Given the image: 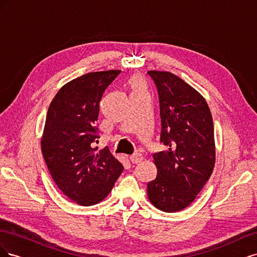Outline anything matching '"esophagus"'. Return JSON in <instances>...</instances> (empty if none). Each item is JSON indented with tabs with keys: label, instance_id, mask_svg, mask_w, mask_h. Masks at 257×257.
<instances>
[{
	"label": "esophagus",
	"instance_id": "1",
	"mask_svg": "<svg viewBox=\"0 0 257 257\" xmlns=\"http://www.w3.org/2000/svg\"><path fill=\"white\" fill-rule=\"evenodd\" d=\"M144 157L141 153H134L133 155H131L130 157V161L133 163V164H138V163H141L143 161Z\"/></svg>",
	"mask_w": 257,
	"mask_h": 257
}]
</instances>
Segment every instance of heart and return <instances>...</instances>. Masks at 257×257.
<instances>
[{
    "mask_svg": "<svg viewBox=\"0 0 257 257\" xmlns=\"http://www.w3.org/2000/svg\"><path fill=\"white\" fill-rule=\"evenodd\" d=\"M130 87L133 90V93L136 92H143L145 89V81L141 76L135 75L130 79Z\"/></svg>",
    "mask_w": 257,
    "mask_h": 257,
    "instance_id": "heart-1",
    "label": "heart"
}]
</instances>
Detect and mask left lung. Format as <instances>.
<instances>
[{
  "label": "left lung",
  "instance_id": "obj_1",
  "mask_svg": "<svg viewBox=\"0 0 257 257\" xmlns=\"http://www.w3.org/2000/svg\"><path fill=\"white\" fill-rule=\"evenodd\" d=\"M160 100L161 143L153 154L157 178L148 183L151 204L164 212L191 205L213 172L214 128L203 95L169 72L149 71Z\"/></svg>",
  "mask_w": 257,
  "mask_h": 257
}]
</instances>
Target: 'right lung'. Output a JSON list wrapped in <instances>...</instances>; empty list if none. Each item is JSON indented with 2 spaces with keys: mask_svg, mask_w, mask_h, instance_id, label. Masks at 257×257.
<instances>
[{
  "mask_svg": "<svg viewBox=\"0 0 257 257\" xmlns=\"http://www.w3.org/2000/svg\"><path fill=\"white\" fill-rule=\"evenodd\" d=\"M120 73H88L67 82L53 97L46 116L43 157L58 188L81 206L107 197L123 172L107 147L98 152L94 147L100 99Z\"/></svg>",
  "mask_w": 257,
  "mask_h": 257,
  "instance_id": "right-lung-1",
  "label": "right lung"
}]
</instances>
